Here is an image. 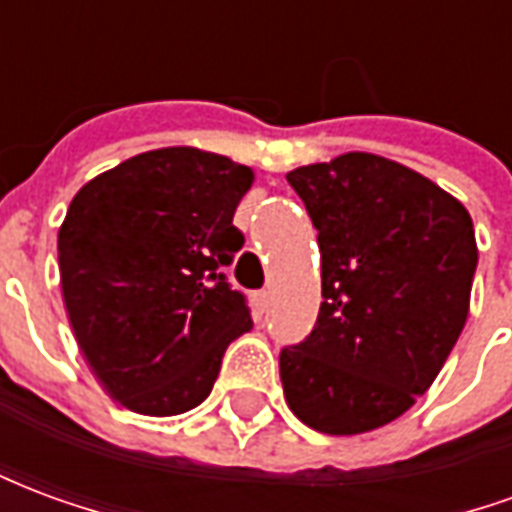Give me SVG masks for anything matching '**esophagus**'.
<instances>
[{
	"label": "esophagus",
	"instance_id": "1",
	"mask_svg": "<svg viewBox=\"0 0 512 512\" xmlns=\"http://www.w3.org/2000/svg\"><path fill=\"white\" fill-rule=\"evenodd\" d=\"M268 299H271V293H268V290H257V293H255V307H257V310L266 312Z\"/></svg>",
	"mask_w": 512,
	"mask_h": 512
}]
</instances>
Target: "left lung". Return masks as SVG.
Instances as JSON below:
<instances>
[{"mask_svg": "<svg viewBox=\"0 0 512 512\" xmlns=\"http://www.w3.org/2000/svg\"><path fill=\"white\" fill-rule=\"evenodd\" d=\"M321 246L323 301L279 354L290 411L310 428H381L428 392L469 315L477 241L461 202L373 153L288 172Z\"/></svg>", "mask_w": 512, "mask_h": 512, "instance_id": "obj_1", "label": "left lung"}]
</instances>
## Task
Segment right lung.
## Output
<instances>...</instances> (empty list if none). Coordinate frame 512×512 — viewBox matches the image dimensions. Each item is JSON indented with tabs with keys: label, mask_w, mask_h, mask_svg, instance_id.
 <instances>
[{
	"label": "right lung",
	"mask_w": 512,
	"mask_h": 512,
	"mask_svg": "<svg viewBox=\"0 0 512 512\" xmlns=\"http://www.w3.org/2000/svg\"><path fill=\"white\" fill-rule=\"evenodd\" d=\"M252 180L227 156L161 147L73 197L57 235L62 301L87 365L136 414L200 406L227 345L252 329L224 277L244 246L233 213Z\"/></svg>",
	"instance_id": "right-lung-1"
}]
</instances>
